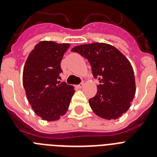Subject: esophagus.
Returning <instances> with one entry per match:
<instances>
[{"instance_id":"1","label":"esophagus","mask_w":157,"mask_h":157,"mask_svg":"<svg viewBox=\"0 0 157 157\" xmlns=\"http://www.w3.org/2000/svg\"><path fill=\"white\" fill-rule=\"evenodd\" d=\"M82 86H83V83H80L79 85H77L75 87L77 89H81Z\"/></svg>"}]
</instances>
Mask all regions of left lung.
<instances>
[{"label": "left lung", "instance_id": "1", "mask_svg": "<svg viewBox=\"0 0 157 157\" xmlns=\"http://www.w3.org/2000/svg\"><path fill=\"white\" fill-rule=\"evenodd\" d=\"M88 59L93 75L99 80L98 92L89 100L96 115L116 120L130 107L136 91L133 67L127 58L114 46L94 42L71 49Z\"/></svg>", "mask_w": 157, "mask_h": 157}]
</instances>
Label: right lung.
<instances>
[{
    "label": "right lung",
    "mask_w": 157,
    "mask_h": 157,
    "mask_svg": "<svg viewBox=\"0 0 157 157\" xmlns=\"http://www.w3.org/2000/svg\"><path fill=\"white\" fill-rule=\"evenodd\" d=\"M69 44L42 41L30 52L25 63L23 87L27 100L37 116L54 121L67 112L75 93L74 86L61 82L60 67Z\"/></svg>",
    "instance_id": "1"
}]
</instances>
